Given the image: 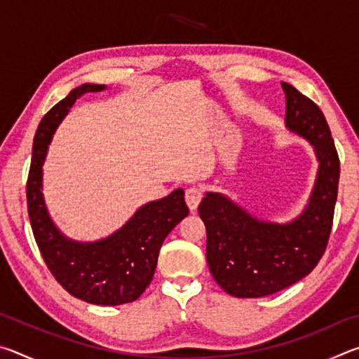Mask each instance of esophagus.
<instances>
[{
    "instance_id": "34e87169",
    "label": "esophagus",
    "mask_w": 359,
    "mask_h": 359,
    "mask_svg": "<svg viewBox=\"0 0 359 359\" xmlns=\"http://www.w3.org/2000/svg\"><path fill=\"white\" fill-rule=\"evenodd\" d=\"M203 199V190L199 187H190L185 191V203L190 210H196Z\"/></svg>"
}]
</instances>
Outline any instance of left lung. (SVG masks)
Masks as SVG:
<instances>
[{"label": "left lung", "mask_w": 359, "mask_h": 359, "mask_svg": "<svg viewBox=\"0 0 359 359\" xmlns=\"http://www.w3.org/2000/svg\"><path fill=\"white\" fill-rule=\"evenodd\" d=\"M287 126L313 145L318 179L304 214L290 224L258 222L222 194L208 193L198 208L205 224V258L215 282L236 297L277 293L315 269L330 241L340 163L323 112L287 82Z\"/></svg>", "instance_id": "left-lung-1"}]
</instances>
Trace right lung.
Listing matches in <instances>:
<instances>
[{
	"mask_svg": "<svg viewBox=\"0 0 359 359\" xmlns=\"http://www.w3.org/2000/svg\"><path fill=\"white\" fill-rule=\"evenodd\" d=\"M102 88L104 85L95 83L77 87L42 117L33 142L27 204L34 241L55 280L85 302L120 306L136 301L149 287L163 241L188 215V208L184 190L179 188L166 198L142 205L123 228L93 244L68 241L53 226L41 191L47 144L79 96Z\"/></svg>",
	"mask_w": 359,
	"mask_h": 359,
	"instance_id": "add662e5",
	"label": "right lung"
}]
</instances>
